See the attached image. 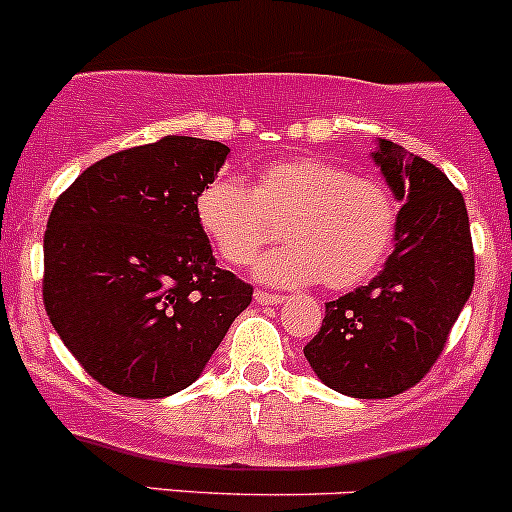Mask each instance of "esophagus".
I'll list each match as a JSON object with an SVG mask.
<instances>
[{
    "label": "esophagus",
    "instance_id": "34e87169",
    "mask_svg": "<svg viewBox=\"0 0 512 512\" xmlns=\"http://www.w3.org/2000/svg\"><path fill=\"white\" fill-rule=\"evenodd\" d=\"M253 299H256V304H261V306H279V304H284L286 296L266 294V291H256V294H253Z\"/></svg>",
    "mask_w": 512,
    "mask_h": 512
}]
</instances>
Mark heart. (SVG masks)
I'll use <instances>...</instances> for the list:
<instances>
[{"mask_svg": "<svg viewBox=\"0 0 512 512\" xmlns=\"http://www.w3.org/2000/svg\"><path fill=\"white\" fill-rule=\"evenodd\" d=\"M196 216L231 266L251 264L281 228L289 243L266 253L256 276L274 286L321 279L332 291L364 284L387 259L397 226L387 186L316 155L264 165L248 191L236 180H211Z\"/></svg>", "mask_w": 512, "mask_h": 512, "instance_id": "1", "label": "heart"}]
</instances>
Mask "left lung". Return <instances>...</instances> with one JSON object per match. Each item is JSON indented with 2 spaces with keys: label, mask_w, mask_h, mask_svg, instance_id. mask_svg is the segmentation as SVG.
<instances>
[{
  "label": "left lung",
  "mask_w": 512,
  "mask_h": 512,
  "mask_svg": "<svg viewBox=\"0 0 512 512\" xmlns=\"http://www.w3.org/2000/svg\"><path fill=\"white\" fill-rule=\"evenodd\" d=\"M374 165L402 203L382 271L326 304L304 357L316 377L357 399H384L420 382L440 357L475 284L462 193L440 168L377 138Z\"/></svg>",
  "instance_id": "left-lung-1"
}]
</instances>
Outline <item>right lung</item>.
<instances>
[{
    "label": "right lung",
    "instance_id": "right-lung-1",
    "mask_svg": "<svg viewBox=\"0 0 512 512\" xmlns=\"http://www.w3.org/2000/svg\"><path fill=\"white\" fill-rule=\"evenodd\" d=\"M231 150L168 135L97 160L57 198L45 231V309L102 387L160 399L191 387L251 304L216 266L196 198Z\"/></svg>",
    "mask_w": 512,
    "mask_h": 512
}]
</instances>
